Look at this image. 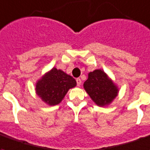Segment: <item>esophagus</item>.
Listing matches in <instances>:
<instances>
[{"mask_svg": "<svg viewBox=\"0 0 150 150\" xmlns=\"http://www.w3.org/2000/svg\"><path fill=\"white\" fill-rule=\"evenodd\" d=\"M76 84H77V86H80L81 85V80L80 79V78H77L76 79Z\"/></svg>", "mask_w": 150, "mask_h": 150, "instance_id": "obj_1", "label": "esophagus"}]
</instances>
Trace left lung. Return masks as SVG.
Masks as SVG:
<instances>
[{"label":"left lung","mask_w":150,"mask_h":150,"mask_svg":"<svg viewBox=\"0 0 150 150\" xmlns=\"http://www.w3.org/2000/svg\"><path fill=\"white\" fill-rule=\"evenodd\" d=\"M84 88L98 106H106L118 94V87L103 70L95 69L88 74Z\"/></svg>","instance_id":"left-lung-1"}]
</instances>
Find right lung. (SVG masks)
Here are the masks:
<instances>
[{
  "label": "right lung",
  "mask_w": 150,
  "mask_h": 150,
  "mask_svg": "<svg viewBox=\"0 0 150 150\" xmlns=\"http://www.w3.org/2000/svg\"><path fill=\"white\" fill-rule=\"evenodd\" d=\"M76 86V80L55 67L36 83V93L49 105H58L64 98L69 88Z\"/></svg>",
  "instance_id": "1"
}]
</instances>
